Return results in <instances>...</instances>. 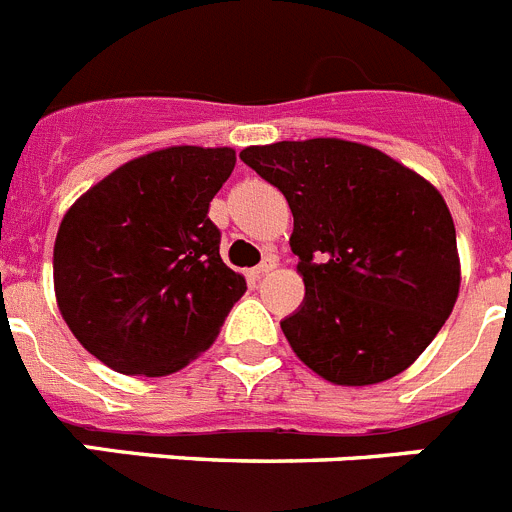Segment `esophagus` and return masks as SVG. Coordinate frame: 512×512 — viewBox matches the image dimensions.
I'll list each match as a JSON object with an SVG mask.
<instances>
[{
	"mask_svg": "<svg viewBox=\"0 0 512 512\" xmlns=\"http://www.w3.org/2000/svg\"><path fill=\"white\" fill-rule=\"evenodd\" d=\"M274 269H277V259H274V256H266V259L261 261L259 266H253L251 277L253 279H261V277H264V274H269V271H274Z\"/></svg>",
	"mask_w": 512,
	"mask_h": 512,
	"instance_id": "1",
	"label": "esophagus"
}]
</instances>
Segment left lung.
I'll return each mask as SVG.
<instances>
[{"label":"left lung","mask_w":512,"mask_h":512,"mask_svg":"<svg viewBox=\"0 0 512 512\" xmlns=\"http://www.w3.org/2000/svg\"><path fill=\"white\" fill-rule=\"evenodd\" d=\"M287 197L305 302L282 320L297 359L341 387L405 372L454 310L456 230L441 192L387 153L341 138L248 146Z\"/></svg>","instance_id":"8db88e82"}]
</instances>
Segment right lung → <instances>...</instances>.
<instances>
[{"instance_id": "obj_1", "label": "right lung", "mask_w": 512, "mask_h": 512, "mask_svg": "<svg viewBox=\"0 0 512 512\" xmlns=\"http://www.w3.org/2000/svg\"><path fill=\"white\" fill-rule=\"evenodd\" d=\"M233 166V148H158L66 210L53 246L56 302L102 364L166 377L215 343L246 292L207 215Z\"/></svg>"}]
</instances>
